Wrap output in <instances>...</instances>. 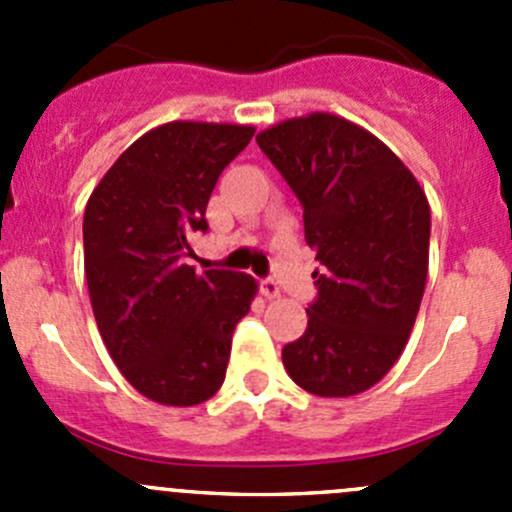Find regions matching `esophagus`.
Returning a JSON list of instances; mask_svg holds the SVG:
<instances>
[{"mask_svg": "<svg viewBox=\"0 0 512 512\" xmlns=\"http://www.w3.org/2000/svg\"><path fill=\"white\" fill-rule=\"evenodd\" d=\"M260 289H262V294H265L267 299H277V297H282V287L277 285L275 280H262Z\"/></svg>", "mask_w": 512, "mask_h": 512, "instance_id": "esophagus-1", "label": "esophagus"}]
</instances>
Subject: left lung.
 Wrapping results in <instances>:
<instances>
[{"label": "left lung", "instance_id": "obj_1", "mask_svg": "<svg viewBox=\"0 0 512 512\" xmlns=\"http://www.w3.org/2000/svg\"><path fill=\"white\" fill-rule=\"evenodd\" d=\"M304 208L317 252L307 329L282 349L297 386L344 399L379 384L414 329L428 275L431 208L404 160L334 113L287 118L257 133Z\"/></svg>", "mask_w": 512, "mask_h": 512}]
</instances>
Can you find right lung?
<instances>
[{
    "label": "right lung",
    "mask_w": 512,
    "mask_h": 512,
    "mask_svg": "<svg viewBox=\"0 0 512 512\" xmlns=\"http://www.w3.org/2000/svg\"><path fill=\"white\" fill-rule=\"evenodd\" d=\"M255 136L240 123L170 121L118 156L84 213V267L103 344L128 384L163 406L218 394L232 332L257 282L185 265L220 173Z\"/></svg>",
    "instance_id": "right-lung-1"
}]
</instances>
